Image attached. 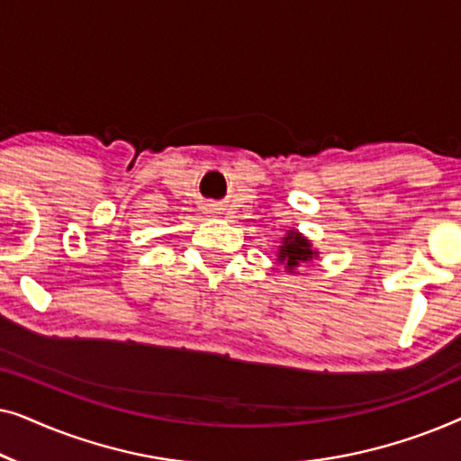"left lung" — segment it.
Masks as SVG:
<instances>
[{"mask_svg":"<svg viewBox=\"0 0 461 461\" xmlns=\"http://www.w3.org/2000/svg\"><path fill=\"white\" fill-rule=\"evenodd\" d=\"M319 251L312 249V243L302 235L298 230H289L285 237H283V245L276 251V260H279L283 267H285L287 273H295V268L300 264L311 262L312 258H317Z\"/></svg>","mask_w":461,"mask_h":461,"instance_id":"obj_1","label":"left lung"}]
</instances>
